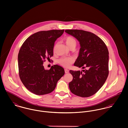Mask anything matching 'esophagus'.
<instances>
[{
	"mask_svg": "<svg viewBox=\"0 0 128 128\" xmlns=\"http://www.w3.org/2000/svg\"><path fill=\"white\" fill-rule=\"evenodd\" d=\"M64 71H65V73H68L69 72V70H66V69H65Z\"/></svg>",
	"mask_w": 128,
	"mask_h": 128,
	"instance_id": "esophagus-1",
	"label": "esophagus"
}]
</instances>
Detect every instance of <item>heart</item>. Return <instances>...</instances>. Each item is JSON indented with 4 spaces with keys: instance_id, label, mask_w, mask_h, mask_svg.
Wrapping results in <instances>:
<instances>
[{
    "instance_id": "1",
    "label": "heart",
    "mask_w": 128,
    "mask_h": 128,
    "mask_svg": "<svg viewBox=\"0 0 128 128\" xmlns=\"http://www.w3.org/2000/svg\"><path fill=\"white\" fill-rule=\"evenodd\" d=\"M65 42L68 48H70L74 45L75 46L76 44L75 40L72 37L70 36L65 38ZM73 62V58L71 57H63L58 60L59 64L65 68L69 67Z\"/></svg>"
}]
</instances>
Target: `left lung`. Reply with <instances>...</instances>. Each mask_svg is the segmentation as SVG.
Masks as SVG:
<instances>
[{"instance_id":"8db88e82","label":"left lung","mask_w":128,"mask_h":128,"mask_svg":"<svg viewBox=\"0 0 128 128\" xmlns=\"http://www.w3.org/2000/svg\"><path fill=\"white\" fill-rule=\"evenodd\" d=\"M66 32L79 42V56L74 65L85 70L73 71L69 88L73 94L89 97L96 94L105 83L109 73V53L106 45L99 37L91 32L79 30H67Z\"/></svg>"}]
</instances>
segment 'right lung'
<instances>
[{
    "instance_id": "add662e5",
    "label": "right lung",
    "mask_w": 128,
    "mask_h": 128,
    "mask_svg": "<svg viewBox=\"0 0 128 128\" xmlns=\"http://www.w3.org/2000/svg\"><path fill=\"white\" fill-rule=\"evenodd\" d=\"M62 30L41 31L28 37L18 54V74L26 88L37 95L53 91L58 81L64 74L63 68L54 65L49 70L43 65L45 59L53 56L55 41L64 33Z\"/></svg>"
}]
</instances>
